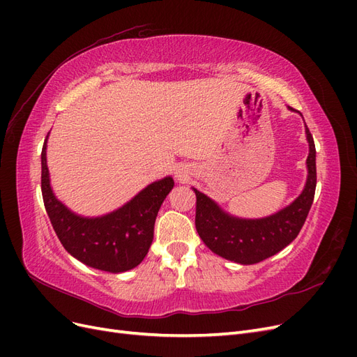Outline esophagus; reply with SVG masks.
I'll return each mask as SVG.
<instances>
[{
	"instance_id": "obj_1",
	"label": "esophagus",
	"mask_w": 357,
	"mask_h": 357,
	"mask_svg": "<svg viewBox=\"0 0 357 357\" xmlns=\"http://www.w3.org/2000/svg\"><path fill=\"white\" fill-rule=\"evenodd\" d=\"M176 178L178 181H186L189 178V169H188V167H178L176 169Z\"/></svg>"
}]
</instances>
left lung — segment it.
Segmentation results:
<instances>
[{
    "label": "left lung",
    "instance_id": "obj_1",
    "mask_svg": "<svg viewBox=\"0 0 357 357\" xmlns=\"http://www.w3.org/2000/svg\"><path fill=\"white\" fill-rule=\"evenodd\" d=\"M287 109L296 112L291 107ZM305 135L310 153L307 158L308 174L304 190L287 207L271 215L262 219L236 218L226 213L205 193L192 188L197 195V231L213 253L235 264L253 265L274 256L296 238L314 199L317 181L316 146L307 125Z\"/></svg>",
    "mask_w": 357,
    "mask_h": 357
}]
</instances>
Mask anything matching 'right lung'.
<instances>
[{"instance_id":"obj_1","label":"right lung","mask_w":357,"mask_h":357,"mask_svg":"<svg viewBox=\"0 0 357 357\" xmlns=\"http://www.w3.org/2000/svg\"><path fill=\"white\" fill-rule=\"evenodd\" d=\"M47 138L41 152V193L50 223L63 248L91 268L125 273L143 262L153 241V229L162 202L174 188L167 176L150 183L122 207L98 218H86L62 204L50 185Z\"/></svg>"}]
</instances>
